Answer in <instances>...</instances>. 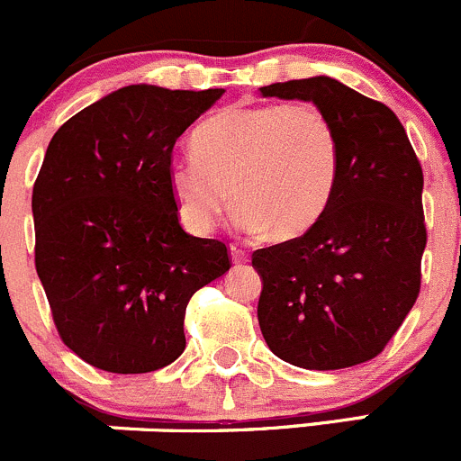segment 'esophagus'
I'll return each instance as SVG.
<instances>
[{
    "label": "esophagus",
    "mask_w": 461,
    "mask_h": 461,
    "mask_svg": "<svg viewBox=\"0 0 461 461\" xmlns=\"http://www.w3.org/2000/svg\"><path fill=\"white\" fill-rule=\"evenodd\" d=\"M230 259L235 264H246V262H249V255H246V250H241L240 246L232 244L230 246Z\"/></svg>",
    "instance_id": "esophagus-1"
}]
</instances>
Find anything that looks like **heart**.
Returning <instances> with one entry per match:
<instances>
[{
    "mask_svg": "<svg viewBox=\"0 0 461 461\" xmlns=\"http://www.w3.org/2000/svg\"><path fill=\"white\" fill-rule=\"evenodd\" d=\"M193 149L167 161V188L190 230H212L230 194L235 224L295 240L325 215L339 184L334 122L312 103L232 104L194 130Z\"/></svg>",
    "mask_w": 461,
    "mask_h": 461,
    "instance_id": "obj_1",
    "label": "heart"
}]
</instances>
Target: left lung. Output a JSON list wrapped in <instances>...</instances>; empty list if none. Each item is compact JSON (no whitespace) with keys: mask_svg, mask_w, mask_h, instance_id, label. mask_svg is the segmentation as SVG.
Wrapping results in <instances>:
<instances>
[{"mask_svg":"<svg viewBox=\"0 0 461 461\" xmlns=\"http://www.w3.org/2000/svg\"><path fill=\"white\" fill-rule=\"evenodd\" d=\"M304 100L334 122L339 184L303 237L259 249L258 321L268 349L304 370H343L379 357L421 286L423 172L390 107L327 76L262 86Z\"/></svg>","mask_w":461,"mask_h":461,"instance_id":"obj_1","label":"left lung"}]
</instances>
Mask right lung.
<instances>
[{"mask_svg":"<svg viewBox=\"0 0 461 461\" xmlns=\"http://www.w3.org/2000/svg\"><path fill=\"white\" fill-rule=\"evenodd\" d=\"M221 94L122 86L49 143L33 185L35 268L62 343L98 370L176 361L190 298L230 268L224 241L181 229L166 175L176 139Z\"/></svg>","mask_w":461,"mask_h":461,"instance_id":"add662e5","label":"right lung"}]
</instances>
